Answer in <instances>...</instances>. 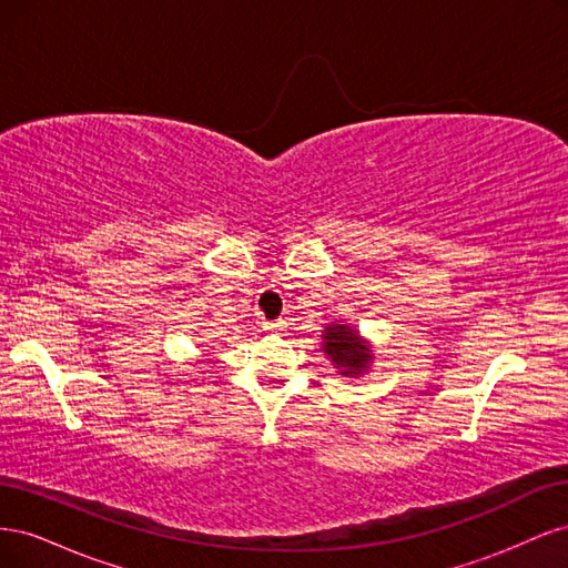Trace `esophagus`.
<instances>
[{
    "instance_id": "esophagus-1",
    "label": "esophagus",
    "mask_w": 568,
    "mask_h": 568,
    "mask_svg": "<svg viewBox=\"0 0 568 568\" xmlns=\"http://www.w3.org/2000/svg\"><path fill=\"white\" fill-rule=\"evenodd\" d=\"M263 332L280 334V332H284V322L282 320H277V322H263Z\"/></svg>"
}]
</instances>
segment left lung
Listing matches in <instances>:
<instances>
[{
    "label": "left lung",
    "mask_w": 568,
    "mask_h": 568,
    "mask_svg": "<svg viewBox=\"0 0 568 568\" xmlns=\"http://www.w3.org/2000/svg\"><path fill=\"white\" fill-rule=\"evenodd\" d=\"M322 351L332 359L341 376L357 379L372 369L374 351L372 341L359 334L353 324L329 322L322 332Z\"/></svg>",
    "instance_id": "obj_1"
}]
</instances>
